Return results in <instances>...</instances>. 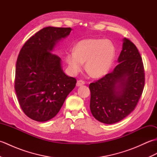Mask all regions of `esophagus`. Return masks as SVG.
Listing matches in <instances>:
<instances>
[{
	"label": "esophagus",
	"instance_id": "esophagus-1",
	"mask_svg": "<svg viewBox=\"0 0 157 157\" xmlns=\"http://www.w3.org/2000/svg\"><path fill=\"white\" fill-rule=\"evenodd\" d=\"M84 84H85V82L84 81L82 80V79H79V80H78V82H77L76 86L78 87V86H81L82 85H84Z\"/></svg>",
	"mask_w": 157,
	"mask_h": 157
}]
</instances>
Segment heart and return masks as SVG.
I'll list each match as a JSON object with an SVG mask.
<instances>
[{"instance_id": "b5f03b06", "label": "heart", "mask_w": 157, "mask_h": 157, "mask_svg": "<svg viewBox=\"0 0 157 157\" xmlns=\"http://www.w3.org/2000/svg\"><path fill=\"white\" fill-rule=\"evenodd\" d=\"M67 53L66 62L71 71L76 73L82 69L83 63L86 70L93 78L105 75L111 68L115 56V48L111 41L99 38H88L79 41Z\"/></svg>"}]
</instances>
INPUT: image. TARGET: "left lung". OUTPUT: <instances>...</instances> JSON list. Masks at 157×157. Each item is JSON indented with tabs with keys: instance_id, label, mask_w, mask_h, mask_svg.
Masks as SVG:
<instances>
[{
	"instance_id": "left-lung-1",
	"label": "left lung",
	"mask_w": 157,
	"mask_h": 157,
	"mask_svg": "<svg viewBox=\"0 0 157 157\" xmlns=\"http://www.w3.org/2000/svg\"><path fill=\"white\" fill-rule=\"evenodd\" d=\"M118 62L112 72L89 86L92 114L106 124L121 121L134 111L144 88L142 59L129 39H123Z\"/></svg>"
}]
</instances>
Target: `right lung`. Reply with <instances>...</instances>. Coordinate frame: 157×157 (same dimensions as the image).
<instances>
[{
    "label": "right lung",
    "instance_id": "add662e5",
    "mask_svg": "<svg viewBox=\"0 0 157 157\" xmlns=\"http://www.w3.org/2000/svg\"><path fill=\"white\" fill-rule=\"evenodd\" d=\"M70 28L46 27L25 42L16 63L15 90L23 112L44 122L57 114L76 79L65 74L61 58L52 51L58 40L67 36Z\"/></svg>",
    "mask_w": 157,
    "mask_h": 157
}]
</instances>
